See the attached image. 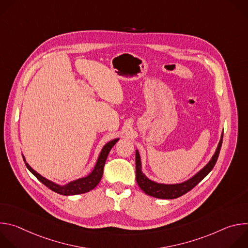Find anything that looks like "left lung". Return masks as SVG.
I'll return each mask as SVG.
<instances>
[{
  "label": "left lung",
  "mask_w": 248,
  "mask_h": 248,
  "mask_svg": "<svg viewBox=\"0 0 248 248\" xmlns=\"http://www.w3.org/2000/svg\"><path fill=\"white\" fill-rule=\"evenodd\" d=\"M222 142H223V134L221 136V140L219 142V145L217 147V150L215 154L212 157L210 162L202 169L200 170L194 176H192L191 179L188 181L182 183V184H176V185H163V184H157L153 181H150L147 179L145 174L141 171V161H140V156L138 151L136 150L135 154V165H136V182L139 186V187L142 189L146 194L156 197V198H161V199H174L183 196L189 190H191L195 186H197L205 176L213 170L219 154L220 150L222 147Z\"/></svg>",
  "instance_id": "obj_1"
}]
</instances>
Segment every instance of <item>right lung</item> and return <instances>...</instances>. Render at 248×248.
Instances as JSON below:
<instances>
[{
  "label": "right lung",
  "mask_w": 248,
  "mask_h": 248,
  "mask_svg": "<svg viewBox=\"0 0 248 248\" xmlns=\"http://www.w3.org/2000/svg\"><path fill=\"white\" fill-rule=\"evenodd\" d=\"M119 140V138L117 139H114L112 141H110V142H108L107 144H106L100 155H99V158L97 160V163L94 167V170H92L91 173H89L87 176H85V178H82V179H78L77 181H74V182H70L68 183L67 185L65 186H59L51 181H48L47 179L43 178V176L41 174H39L37 171H35L26 162H25V159L23 157V160H24V163L27 167V169L37 178V180L39 182H41L43 185H45L48 188H50L51 190L59 193V194H62V195H76V194H81V193H85V192H88L90 191L91 189H93L101 181L102 179V175H103V170H104V166H105V163H106V160H107V157H108V154L110 152V150L112 149V147L116 144L117 141Z\"/></svg>",
  "instance_id": "add662e5"
}]
</instances>
